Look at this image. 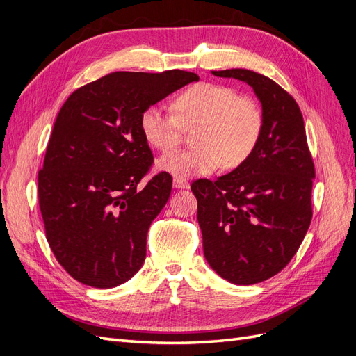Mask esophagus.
I'll list each match as a JSON object with an SVG mask.
<instances>
[{
	"label": "esophagus",
	"instance_id": "34e87169",
	"mask_svg": "<svg viewBox=\"0 0 356 356\" xmlns=\"http://www.w3.org/2000/svg\"><path fill=\"white\" fill-rule=\"evenodd\" d=\"M174 187H175V188L184 190V188H188L190 184H188V181L182 179V178H174Z\"/></svg>",
	"mask_w": 356,
	"mask_h": 356
}]
</instances>
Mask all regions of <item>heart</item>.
Returning <instances> with one entry per match:
<instances>
[{
  "mask_svg": "<svg viewBox=\"0 0 356 356\" xmlns=\"http://www.w3.org/2000/svg\"><path fill=\"white\" fill-rule=\"evenodd\" d=\"M175 115L149 106L139 120L148 145L170 153L182 141L184 129H194L197 147L159 160V169L177 178H190L236 168L252 154L263 134L264 117L250 96L238 95L229 86L199 83L174 99Z\"/></svg>",
  "mask_w": 356,
  "mask_h": 356,
  "instance_id": "obj_1",
  "label": "heart"
}]
</instances>
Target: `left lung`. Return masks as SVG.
<instances>
[{
  "mask_svg": "<svg viewBox=\"0 0 356 356\" xmlns=\"http://www.w3.org/2000/svg\"><path fill=\"white\" fill-rule=\"evenodd\" d=\"M212 74L250 84L263 108L252 154L227 175L191 184L207 261L225 281L252 285L281 272L303 242L315 165L303 115L286 90L250 70Z\"/></svg>",
  "mask_w": 356,
  "mask_h": 356,
  "instance_id": "obj_1",
  "label": "left lung"
}]
</instances>
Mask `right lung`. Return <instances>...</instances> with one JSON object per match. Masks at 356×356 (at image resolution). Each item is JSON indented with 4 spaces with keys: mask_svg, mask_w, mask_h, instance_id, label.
I'll list each match as a JSON object with an SVG mask.
<instances>
[{
    "mask_svg": "<svg viewBox=\"0 0 356 356\" xmlns=\"http://www.w3.org/2000/svg\"><path fill=\"white\" fill-rule=\"evenodd\" d=\"M199 75L111 72L70 95L38 172L46 239L59 264L93 288H114L141 268L149 224L166 204L172 177L138 184L153 165L143 113Z\"/></svg>",
    "mask_w": 356,
    "mask_h": 356,
    "instance_id": "1",
    "label": "right lung"
}]
</instances>
